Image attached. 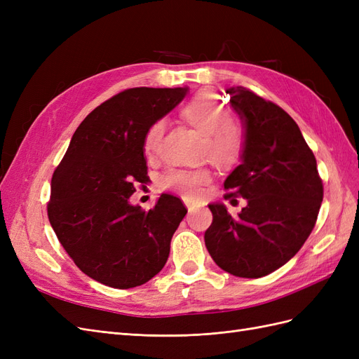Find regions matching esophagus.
<instances>
[{"label": "esophagus", "mask_w": 359, "mask_h": 359, "mask_svg": "<svg viewBox=\"0 0 359 359\" xmlns=\"http://www.w3.org/2000/svg\"><path fill=\"white\" fill-rule=\"evenodd\" d=\"M184 203H186L189 211H191V210L194 208V202H191V201H189V199H184Z\"/></svg>", "instance_id": "34e87169"}]
</instances>
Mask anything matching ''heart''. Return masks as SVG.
<instances>
[{
  "mask_svg": "<svg viewBox=\"0 0 359 359\" xmlns=\"http://www.w3.org/2000/svg\"><path fill=\"white\" fill-rule=\"evenodd\" d=\"M181 118L203 135L202 154L212 165L231 168L240 161L244 147V128L231 118L223 100L214 91L203 90L181 106ZM165 133V123L156 121L147 130L144 149L147 154L154 153L160 139ZM211 173L206 169L172 170L161 178V187L175 191L184 198H199L202 186L210 182Z\"/></svg>",
  "mask_w": 359,
  "mask_h": 359,
  "instance_id": "1",
  "label": "heart"
}]
</instances>
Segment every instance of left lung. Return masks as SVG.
<instances>
[{"label": "left lung", "instance_id": "left-lung-1", "mask_svg": "<svg viewBox=\"0 0 359 359\" xmlns=\"http://www.w3.org/2000/svg\"><path fill=\"white\" fill-rule=\"evenodd\" d=\"M245 127L243 163L224 181V199L241 196L236 217L208 205L212 223L205 245L226 273L259 278L283 266L318 220L323 184L316 158L292 116L244 86L226 90Z\"/></svg>", "mask_w": 359, "mask_h": 359}]
</instances>
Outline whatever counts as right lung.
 Listing matches in <instances>:
<instances>
[{"instance_id":"add662e5","label":"right lung","mask_w":359,"mask_h":359,"mask_svg":"<svg viewBox=\"0 0 359 359\" xmlns=\"http://www.w3.org/2000/svg\"><path fill=\"white\" fill-rule=\"evenodd\" d=\"M189 88H128L86 115L52 175L48 217L58 241L83 274L130 289L165 266L187 208L163 193L145 211L130 203L148 177L144 137Z\"/></svg>"}]
</instances>
